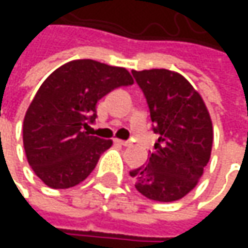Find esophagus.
<instances>
[{
    "label": "esophagus",
    "instance_id": "obj_1",
    "mask_svg": "<svg viewBox=\"0 0 248 248\" xmlns=\"http://www.w3.org/2000/svg\"><path fill=\"white\" fill-rule=\"evenodd\" d=\"M115 142H116V143H119V145H122V146H129V145H130V142H129V140H121V139H115Z\"/></svg>",
    "mask_w": 248,
    "mask_h": 248
}]
</instances>
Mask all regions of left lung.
I'll return each mask as SVG.
<instances>
[{
    "mask_svg": "<svg viewBox=\"0 0 248 248\" xmlns=\"http://www.w3.org/2000/svg\"><path fill=\"white\" fill-rule=\"evenodd\" d=\"M146 99L158 142L146 165L130 171L135 188L146 198L171 202L200 181L213 148L210 113L189 81L171 70H132Z\"/></svg>",
    "mask_w": 248,
    "mask_h": 248,
    "instance_id": "1",
    "label": "left lung"
}]
</instances>
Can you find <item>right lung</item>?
<instances>
[{
  "mask_svg": "<svg viewBox=\"0 0 248 248\" xmlns=\"http://www.w3.org/2000/svg\"><path fill=\"white\" fill-rule=\"evenodd\" d=\"M133 84L124 67L73 60L48 76L24 118L23 142L30 167L50 188L64 189L84 181L112 140L89 135L96 103L112 90Z\"/></svg>",
  "mask_w": 248,
  "mask_h": 248,
  "instance_id": "add662e5",
  "label": "right lung"
}]
</instances>
